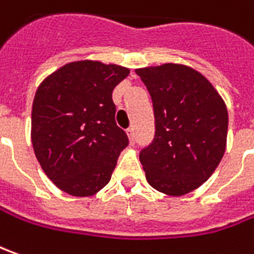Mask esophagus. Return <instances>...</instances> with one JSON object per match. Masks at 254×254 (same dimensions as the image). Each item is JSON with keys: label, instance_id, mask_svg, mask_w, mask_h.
Segmentation results:
<instances>
[{"label": "esophagus", "instance_id": "obj_1", "mask_svg": "<svg viewBox=\"0 0 254 254\" xmlns=\"http://www.w3.org/2000/svg\"><path fill=\"white\" fill-rule=\"evenodd\" d=\"M127 135L129 136L130 143H135V129H133V127H129V129H127Z\"/></svg>", "mask_w": 254, "mask_h": 254}]
</instances>
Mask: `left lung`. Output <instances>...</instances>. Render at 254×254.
I'll use <instances>...</instances> for the list:
<instances>
[{
	"mask_svg": "<svg viewBox=\"0 0 254 254\" xmlns=\"http://www.w3.org/2000/svg\"><path fill=\"white\" fill-rule=\"evenodd\" d=\"M136 74L153 102V140L139 153L147 183L167 195H184L221 162L228 110L212 84L187 66L169 63Z\"/></svg>",
	"mask_w": 254,
	"mask_h": 254,
	"instance_id": "left-lung-1",
	"label": "left lung"
}]
</instances>
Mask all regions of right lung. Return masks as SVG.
<instances>
[{"mask_svg":"<svg viewBox=\"0 0 254 254\" xmlns=\"http://www.w3.org/2000/svg\"><path fill=\"white\" fill-rule=\"evenodd\" d=\"M129 70L100 62H74L40 84L32 107V144L43 171L74 197L110 183L129 144L117 125L112 91Z\"/></svg>","mask_w":254,"mask_h":254,"instance_id":"right-lung-1","label":"right lung"}]
</instances>
